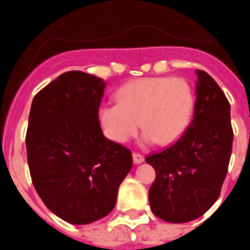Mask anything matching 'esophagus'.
I'll return each instance as SVG.
<instances>
[{
    "mask_svg": "<svg viewBox=\"0 0 250 250\" xmlns=\"http://www.w3.org/2000/svg\"><path fill=\"white\" fill-rule=\"evenodd\" d=\"M132 160H134V164H141V163L144 161V156L141 155V154L134 152V154H132Z\"/></svg>",
    "mask_w": 250,
    "mask_h": 250,
    "instance_id": "esophagus-1",
    "label": "esophagus"
}]
</instances>
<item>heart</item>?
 <instances>
[{
    "mask_svg": "<svg viewBox=\"0 0 250 250\" xmlns=\"http://www.w3.org/2000/svg\"><path fill=\"white\" fill-rule=\"evenodd\" d=\"M118 104H104L98 121L109 140L124 144L140 125L143 144H173L188 129L194 111V92L180 77L136 79L115 94Z\"/></svg>",
    "mask_w": 250,
    "mask_h": 250,
    "instance_id": "obj_1",
    "label": "heart"
}]
</instances>
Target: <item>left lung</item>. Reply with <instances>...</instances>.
I'll return each instance as SVG.
<instances>
[{
  "instance_id": "left-lung-1",
  "label": "left lung",
  "mask_w": 250,
  "mask_h": 250,
  "mask_svg": "<svg viewBox=\"0 0 250 250\" xmlns=\"http://www.w3.org/2000/svg\"><path fill=\"white\" fill-rule=\"evenodd\" d=\"M195 72L193 121L175 144L145 159L156 173L150 208L169 223L196 219L216 202L230 160L229 101L210 75Z\"/></svg>"
}]
</instances>
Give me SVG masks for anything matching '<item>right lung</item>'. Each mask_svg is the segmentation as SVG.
Instances as JSON below:
<instances>
[{"mask_svg": "<svg viewBox=\"0 0 250 250\" xmlns=\"http://www.w3.org/2000/svg\"><path fill=\"white\" fill-rule=\"evenodd\" d=\"M106 83L68 71L32 100L26 147L32 184L55 215L90 224L114 209L132 167L130 150L106 139L98 110Z\"/></svg>", "mask_w": 250, "mask_h": 250, "instance_id": "obj_1", "label": "right lung"}]
</instances>
